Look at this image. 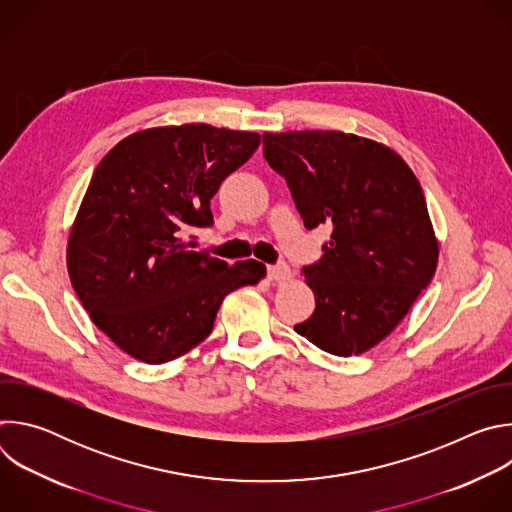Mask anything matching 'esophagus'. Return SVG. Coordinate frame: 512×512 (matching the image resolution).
Here are the masks:
<instances>
[{
  "mask_svg": "<svg viewBox=\"0 0 512 512\" xmlns=\"http://www.w3.org/2000/svg\"><path fill=\"white\" fill-rule=\"evenodd\" d=\"M267 277H269L271 283H281V281H287L291 277V269L285 263H277V265H271L267 269Z\"/></svg>",
  "mask_w": 512,
  "mask_h": 512,
  "instance_id": "1",
  "label": "esophagus"
}]
</instances>
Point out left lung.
Returning a JSON list of instances; mask_svg holds the SVG:
<instances>
[{
    "label": "left lung",
    "mask_w": 512,
    "mask_h": 512,
    "mask_svg": "<svg viewBox=\"0 0 512 512\" xmlns=\"http://www.w3.org/2000/svg\"><path fill=\"white\" fill-rule=\"evenodd\" d=\"M263 156L306 229L332 227L320 261L304 267L316 310L294 330L336 356L367 352L397 328L437 267L415 174L387 145L342 131L263 133Z\"/></svg>",
    "instance_id": "obj_1"
}]
</instances>
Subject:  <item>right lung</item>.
I'll return each instance as SVG.
<instances>
[{
  "mask_svg": "<svg viewBox=\"0 0 512 512\" xmlns=\"http://www.w3.org/2000/svg\"><path fill=\"white\" fill-rule=\"evenodd\" d=\"M259 143V133L206 123L152 127L97 166L66 267L93 324L129 356L162 364L186 354L231 291L265 277L255 259L229 265L184 239L212 225L210 198Z\"/></svg>",
  "mask_w": 512,
  "mask_h": 512,
  "instance_id": "add662e5",
  "label": "right lung"
}]
</instances>
